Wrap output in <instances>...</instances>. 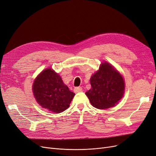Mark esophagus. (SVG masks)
Masks as SVG:
<instances>
[{"label": "esophagus", "instance_id": "esophagus-1", "mask_svg": "<svg viewBox=\"0 0 156 156\" xmlns=\"http://www.w3.org/2000/svg\"><path fill=\"white\" fill-rule=\"evenodd\" d=\"M82 91V87H76L74 88V91L75 93H78V92H80Z\"/></svg>", "mask_w": 156, "mask_h": 156}]
</instances>
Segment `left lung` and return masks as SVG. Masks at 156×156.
Listing matches in <instances>:
<instances>
[{"instance_id":"1","label":"left lung","mask_w":156,"mask_h":156,"mask_svg":"<svg viewBox=\"0 0 156 156\" xmlns=\"http://www.w3.org/2000/svg\"><path fill=\"white\" fill-rule=\"evenodd\" d=\"M91 88L85 93L93 107L108 109L117 104L124 91V79L108 63H103L90 79Z\"/></svg>"}]
</instances>
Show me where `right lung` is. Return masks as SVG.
<instances>
[{
    "instance_id": "obj_1",
    "label": "right lung",
    "mask_w": 156,
    "mask_h": 156,
    "mask_svg": "<svg viewBox=\"0 0 156 156\" xmlns=\"http://www.w3.org/2000/svg\"><path fill=\"white\" fill-rule=\"evenodd\" d=\"M32 89L37 103L54 113H62L67 109L75 95L51 69L44 70L39 75Z\"/></svg>"
}]
</instances>
